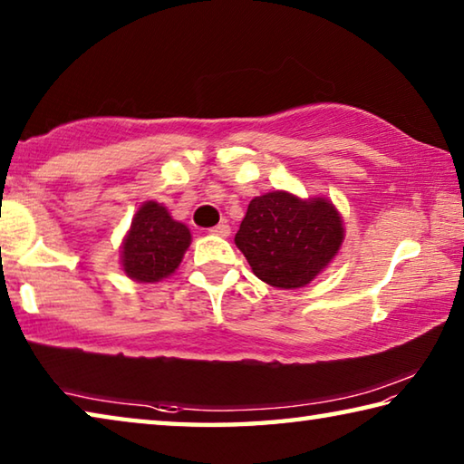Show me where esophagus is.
Instances as JSON below:
<instances>
[{
    "mask_svg": "<svg viewBox=\"0 0 464 464\" xmlns=\"http://www.w3.org/2000/svg\"><path fill=\"white\" fill-rule=\"evenodd\" d=\"M210 233L218 235V237H229V235H231V227L227 225V223H218L217 227H213V229H210Z\"/></svg>",
    "mask_w": 464,
    "mask_h": 464,
    "instance_id": "obj_1",
    "label": "esophagus"
}]
</instances>
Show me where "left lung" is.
<instances>
[{
	"instance_id": "left-lung-1",
	"label": "left lung",
	"mask_w": 464,
	"mask_h": 464,
	"mask_svg": "<svg viewBox=\"0 0 464 464\" xmlns=\"http://www.w3.org/2000/svg\"><path fill=\"white\" fill-rule=\"evenodd\" d=\"M343 241V223L327 198L276 190L249 202L235 246L266 285L301 288L327 268Z\"/></svg>"
}]
</instances>
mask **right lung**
Listing matches in <instances>:
<instances>
[{"mask_svg": "<svg viewBox=\"0 0 464 464\" xmlns=\"http://www.w3.org/2000/svg\"><path fill=\"white\" fill-rule=\"evenodd\" d=\"M190 241L184 223L174 221L163 204L149 200L132 217L122 241V270L137 282H160L178 270Z\"/></svg>", "mask_w": 464, "mask_h": 464, "instance_id": "right-lung-1", "label": "right lung"}]
</instances>
